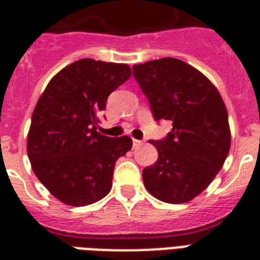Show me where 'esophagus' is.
<instances>
[{
    "instance_id": "1",
    "label": "esophagus",
    "mask_w": 260,
    "mask_h": 260,
    "mask_svg": "<svg viewBox=\"0 0 260 260\" xmlns=\"http://www.w3.org/2000/svg\"><path fill=\"white\" fill-rule=\"evenodd\" d=\"M143 140H136V139H134V142H132V144H134V148H138L139 146H142L143 144Z\"/></svg>"
}]
</instances>
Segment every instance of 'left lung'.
<instances>
[{
	"label": "left lung",
	"instance_id": "8db88e82",
	"mask_svg": "<svg viewBox=\"0 0 260 260\" xmlns=\"http://www.w3.org/2000/svg\"><path fill=\"white\" fill-rule=\"evenodd\" d=\"M132 71L155 121L173 122L166 138L151 140L158 160L143 170L144 186L163 202L190 201L209 186L230 152L224 101L205 75L179 59L135 64Z\"/></svg>",
	"mask_w": 260,
	"mask_h": 260
}]
</instances>
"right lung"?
<instances>
[{"mask_svg": "<svg viewBox=\"0 0 260 260\" xmlns=\"http://www.w3.org/2000/svg\"><path fill=\"white\" fill-rule=\"evenodd\" d=\"M131 77L126 64L79 59L47 85L32 114L26 151L32 170L54 197L85 206L112 189L116 160L132 148L128 136L97 132L112 91Z\"/></svg>", "mask_w": 260, "mask_h": 260, "instance_id": "1", "label": "right lung"}]
</instances>
